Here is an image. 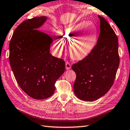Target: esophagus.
Masks as SVG:
<instances>
[{
  "mask_svg": "<svg viewBox=\"0 0 130 130\" xmlns=\"http://www.w3.org/2000/svg\"><path fill=\"white\" fill-rule=\"evenodd\" d=\"M65 67H66V69L67 70H69L71 68V65L69 62H66L65 63Z\"/></svg>",
  "mask_w": 130,
  "mask_h": 130,
  "instance_id": "1",
  "label": "esophagus"
}]
</instances>
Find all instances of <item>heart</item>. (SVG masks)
Instances as JSON below:
<instances>
[{
    "label": "heart",
    "mask_w": 130,
    "mask_h": 130,
    "mask_svg": "<svg viewBox=\"0 0 130 130\" xmlns=\"http://www.w3.org/2000/svg\"><path fill=\"white\" fill-rule=\"evenodd\" d=\"M61 42L69 45V53L71 59L82 60L89 55L94 48L98 37V29L95 24L84 21L68 28L59 31ZM54 46L56 50L61 52L62 45L56 41Z\"/></svg>",
    "instance_id": "heart-1"
}]
</instances>
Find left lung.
<instances>
[{
  "mask_svg": "<svg viewBox=\"0 0 130 130\" xmlns=\"http://www.w3.org/2000/svg\"><path fill=\"white\" fill-rule=\"evenodd\" d=\"M98 18L101 32L94 48L71 67L76 75L74 93L85 101L97 100L108 92L120 63L117 36L103 17Z\"/></svg>",
  "mask_w": 130,
  "mask_h": 130,
  "instance_id": "left-lung-1",
  "label": "left lung"
}]
</instances>
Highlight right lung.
<instances>
[{"label": "right lung", "mask_w": 130, "mask_h": 130, "mask_svg": "<svg viewBox=\"0 0 130 130\" xmlns=\"http://www.w3.org/2000/svg\"><path fill=\"white\" fill-rule=\"evenodd\" d=\"M46 16L24 21L17 27L9 43V62L21 88L35 99L53 94L55 84L65 70V61L50 53L52 39L39 31Z\"/></svg>", "instance_id": "obj_1"}]
</instances>
